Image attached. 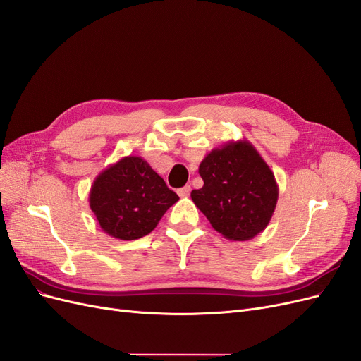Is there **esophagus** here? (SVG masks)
Segmentation results:
<instances>
[{"instance_id":"34e87169","label":"esophagus","mask_w":361,"mask_h":361,"mask_svg":"<svg viewBox=\"0 0 361 361\" xmlns=\"http://www.w3.org/2000/svg\"><path fill=\"white\" fill-rule=\"evenodd\" d=\"M190 191H191V187H190V185H185L183 188L178 190V194L180 195V197H187V195L190 194Z\"/></svg>"}]
</instances>
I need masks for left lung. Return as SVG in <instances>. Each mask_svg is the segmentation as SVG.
<instances>
[{"label": "left lung", "mask_w": 361, "mask_h": 361, "mask_svg": "<svg viewBox=\"0 0 361 361\" xmlns=\"http://www.w3.org/2000/svg\"><path fill=\"white\" fill-rule=\"evenodd\" d=\"M194 204L228 241H248L269 224L279 200L274 173L247 140L212 149L199 166Z\"/></svg>", "instance_id": "1"}]
</instances>
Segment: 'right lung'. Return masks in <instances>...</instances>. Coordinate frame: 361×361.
Wrapping results in <instances>:
<instances>
[{"mask_svg":"<svg viewBox=\"0 0 361 361\" xmlns=\"http://www.w3.org/2000/svg\"><path fill=\"white\" fill-rule=\"evenodd\" d=\"M178 200L146 159L130 155L97 174L89 194L90 209L102 231L122 241L149 235Z\"/></svg>","mask_w":361,"mask_h":361,"instance_id":"obj_1","label":"right lung"}]
</instances>
